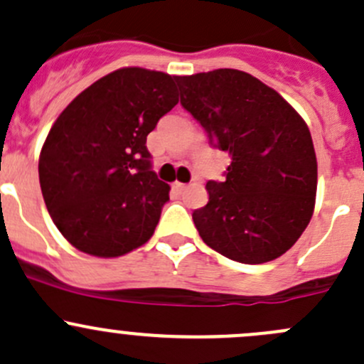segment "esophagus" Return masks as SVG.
<instances>
[{
  "label": "esophagus",
  "instance_id": "esophagus-1",
  "mask_svg": "<svg viewBox=\"0 0 364 364\" xmlns=\"http://www.w3.org/2000/svg\"><path fill=\"white\" fill-rule=\"evenodd\" d=\"M186 188V185L185 183H179V181H176V183H172V190H174V192H178V193H181L183 190Z\"/></svg>",
  "mask_w": 364,
  "mask_h": 364
}]
</instances>
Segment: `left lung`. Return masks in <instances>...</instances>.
Segmentation results:
<instances>
[{
  "instance_id": "obj_1",
  "label": "left lung",
  "mask_w": 364,
  "mask_h": 364,
  "mask_svg": "<svg viewBox=\"0 0 364 364\" xmlns=\"http://www.w3.org/2000/svg\"><path fill=\"white\" fill-rule=\"evenodd\" d=\"M181 105L209 142L230 155L223 181L192 213L209 248L243 264L284 255L306 229L317 193V159L306 123L280 95L232 68L176 77Z\"/></svg>"
}]
</instances>
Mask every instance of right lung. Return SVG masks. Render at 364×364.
I'll return each instance as SVG.
<instances>
[{
    "instance_id": "right-lung-1",
    "label": "right lung",
    "mask_w": 364,
    "mask_h": 364,
    "mask_svg": "<svg viewBox=\"0 0 364 364\" xmlns=\"http://www.w3.org/2000/svg\"><path fill=\"white\" fill-rule=\"evenodd\" d=\"M176 77L121 68L73 98L50 128L40 188L60 232L95 257H119L155 232L168 185L153 171L149 132L176 104Z\"/></svg>"
}]
</instances>
